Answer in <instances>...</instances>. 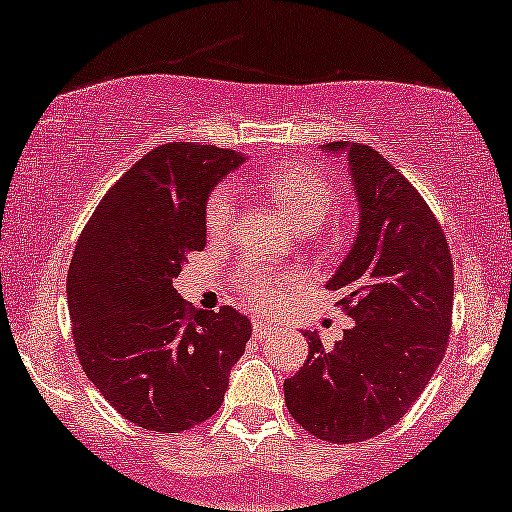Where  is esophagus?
Returning a JSON list of instances; mask_svg holds the SVG:
<instances>
[{
    "mask_svg": "<svg viewBox=\"0 0 512 512\" xmlns=\"http://www.w3.org/2000/svg\"><path fill=\"white\" fill-rule=\"evenodd\" d=\"M251 325H254V337H258V339L266 337V334L275 327L273 323H268V320H263V318H254V323Z\"/></svg>",
    "mask_w": 512,
    "mask_h": 512,
    "instance_id": "obj_1",
    "label": "esophagus"
}]
</instances>
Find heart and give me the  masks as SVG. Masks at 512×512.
<instances>
[{"label": "heart", "mask_w": 512, "mask_h": 512, "mask_svg": "<svg viewBox=\"0 0 512 512\" xmlns=\"http://www.w3.org/2000/svg\"><path fill=\"white\" fill-rule=\"evenodd\" d=\"M261 187L275 201L299 230H315L339 208L342 187L339 182L313 163L294 161L287 166L270 168L261 178ZM237 218V199L227 182H220L208 192L204 204V225L211 237L230 232ZM235 280L242 294L254 308L270 311L282 301L285 289L296 275L270 268L258 258H244L235 270Z\"/></svg>", "instance_id": "b5f03b06"}]
</instances>
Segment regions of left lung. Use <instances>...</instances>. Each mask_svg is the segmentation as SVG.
<instances>
[{"label":"left lung","instance_id":"obj_1","mask_svg":"<svg viewBox=\"0 0 512 512\" xmlns=\"http://www.w3.org/2000/svg\"><path fill=\"white\" fill-rule=\"evenodd\" d=\"M346 149L361 206L358 235L327 289L353 318L332 346L304 332L308 358L285 380L296 425L330 444H356L396 425L444 358L453 261L439 220L408 178L368 144Z\"/></svg>","mask_w":512,"mask_h":512}]
</instances>
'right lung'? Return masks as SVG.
<instances>
[{
  "label": "right lung",
  "instance_id": "obj_1",
  "mask_svg": "<svg viewBox=\"0 0 512 512\" xmlns=\"http://www.w3.org/2000/svg\"><path fill=\"white\" fill-rule=\"evenodd\" d=\"M239 163L213 144H161L106 192L75 244L66 294L78 361L144 430L185 432L211 418L251 337L232 306L194 311L173 287L206 246L208 192Z\"/></svg>",
  "mask_w": 512,
  "mask_h": 512
}]
</instances>
